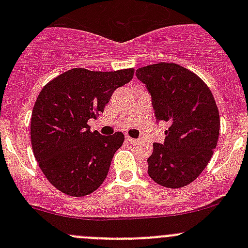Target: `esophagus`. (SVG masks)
<instances>
[{
  "label": "esophagus",
  "instance_id": "obj_1",
  "mask_svg": "<svg viewBox=\"0 0 248 248\" xmlns=\"http://www.w3.org/2000/svg\"><path fill=\"white\" fill-rule=\"evenodd\" d=\"M126 140L128 142H134L136 141V139H133V138H131V137H128V136H126Z\"/></svg>",
  "mask_w": 248,
  "mask_h": 248
}]
</instances>
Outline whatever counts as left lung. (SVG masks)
Returning <instances> with one entry per match:
<instances>
[{
  "mask_svg": "<svg viewBox=\"0 0 248 248\" xmlns=\"http://www.w3.org/2000/svg\"><path fill=\"white\" fill-rule=\"evenodd\" d=\"M136 74L151 94L157 121L169 124L164 144H154L147 174L168 188L187 186L207 166L218 140L219 112L212 92L176 63L150 64Z\"/></svg>",
  "mask_w": 248,
  "mask_h": 248,
  "instance_id": "left-lung-1",
  "label": "left lung"
}]
</instances>
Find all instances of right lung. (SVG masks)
<instances>
[{
  "instance_id": "add662e5",
  "label": "right lung",
  "mask_w": 248,
  "mask_h": 248,
  "mask_svg": "<svg viewBox=\"0 0 248 248\" xmlns=\"http://www.w3.org/2000/svg\"><path fill=\"white\" fill-rule=\"evenodd\" d=\"M134 69L93 72L73 68L49 81L39 92L31 116V144L38 166L62 193L84 197L108 175L124 136L90 131L112 92L133 78Z\"/></svg>"
}]
</instances>
